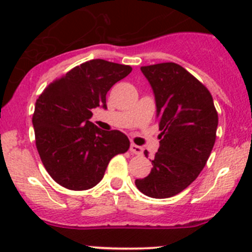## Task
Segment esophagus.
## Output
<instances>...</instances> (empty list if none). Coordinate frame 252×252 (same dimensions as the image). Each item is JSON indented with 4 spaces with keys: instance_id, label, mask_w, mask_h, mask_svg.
Instances as JSON below:
<instances>
[{
    "instance_id": "esophagus-1",
    "label": "esophagus",
    "mask_w": 252,
    "mask_h": 252,
    "mask_svg": "<svg viewBox=\"0 0 252 252\" xmlns=\"http://www.w3.org/2000/svg\"><path fill=\"white\" fill-rule=\"evenodd\" d=\"M129 151H130V153L137 154V156H142V154H143V148H142V147L137 146V144H134V143H131Z\"/></svg>"
}]
</instances>
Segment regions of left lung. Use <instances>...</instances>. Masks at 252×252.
<instances>
[{
	"mask_svg": "<svg viewBox=\"0 0 252 252\" xmlns=\"http://www.w3.org/2000/svg\"><path fill=\"white\" fill-rule=\"evenodd\" d=\"M140 70L156 96L160 142L151 173L135 186L148 197L168 198L186 189L206 165L219 115L207 88L181 65L162 63Z\"/></svg>",
	"mask_w": 252,
	"mask_h": 252,
	"instance_id": "1",
	"label": "left lung"
}]
</instances>
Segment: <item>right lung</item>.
Returning a JSON list of instances; mask_svg holds the SVG:
<instances>
[{
  "mask_svg": "<svg viewBox=\"0 0 252 252\" xmlns=\"http://www.w3.org/2000/svg\"><path fill=\"white\" fill-rule=\"evenodd\" d=\"M129 65L94 59L47 85L35 104L36 148L47 173L67 189L98 185L114 156L130 142L119 130H101L89 121L93 108H106V93L130 74Z\"/></svg>",
  "mask_w": 252,
  "mask_h": 252,
  "instance_id": "obj_1",
  "label": "right lung"
}]
</instances>
